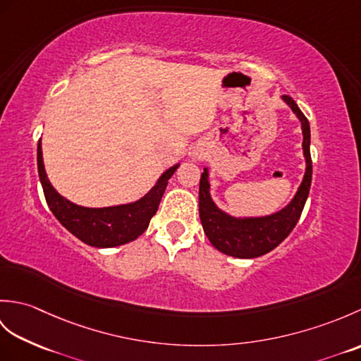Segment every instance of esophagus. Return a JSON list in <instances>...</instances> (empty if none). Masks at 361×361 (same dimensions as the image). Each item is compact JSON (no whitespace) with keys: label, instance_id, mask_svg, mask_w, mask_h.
I'll use <instances>...</instances> for the list:
<instances>
[{"label":"esophagus","instance_id":"34e87169","mask_svg":"<svg viewBox=\"0 0 361 361\" xmlns=\"http://www.w3.org/2000/svg\"><path fill=\"white\" fill-rule=\"evenodd\" d=\"M194 159H197V157H194Z\"/></svg>","mask_w":361,"mask_h":361}]
</instances>
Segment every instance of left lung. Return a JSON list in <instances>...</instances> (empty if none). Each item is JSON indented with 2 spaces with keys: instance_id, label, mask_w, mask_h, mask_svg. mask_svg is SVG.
<instances>
[{
  "instance_id": "left-lung-1",
  "label": "left lung",
  "mask_w": 361,
  "mask_h": 361,
  "mask_svg": "<svg viewBox=\"0 0 361 361\" xmlns=\"http://www.w3.org/2000/svg\"><path fill=\"white\" fill-rule=\"evenodd\" d=\"M291 111L301 122L302 128V150L305 158V173L295 197L281 211L264 217H233L217 208L209 194V171L204 167L198 190V204H200V220L203 231L209 242L224 255L252 259L264 256L274 250L286 237L293 231L305 200L309 197L312 185V158H310V126L304 113L290 96H282Z\"/></svg>"
}]
</instances>
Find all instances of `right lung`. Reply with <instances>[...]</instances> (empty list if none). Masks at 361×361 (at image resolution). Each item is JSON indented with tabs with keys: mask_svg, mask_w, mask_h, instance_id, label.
<instances>
[{
	"mask_svg": "<svg viewBox=\"0 0 361 361\" xmlns=\"http://www.w3.org/2000/svg\"><path fill=\"white\" fill-rule=\"evenodd\" d=\"M38 176L46 203L56 219L83 243L96 248H113L137 239L155 216L167 181L180 164H175L159 176L157 185L140 200L109 208H85L60 195L48 180L43 164L42 140L37 145Z\"/></svg>",
	"mask_w": 361,
	"mask_h": 361,
	"instance_id": "obj_1",
	"label": "right lung"
}]
</instances>
